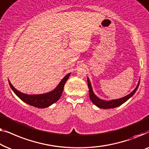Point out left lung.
I'll return each instance as SVG.
<instances>
[{"label":"left lung","instance_id":"left-lung-1","mask_svg":"<svg viewBox=\"0 0 149 149\" xmlns=\"http://www.w3.org/2000/svg\"><path fill=\"white\" fill-rule=\"evenodd\" d=\"M140 80V79H139V81H138V84L136 86V87L135 88V89L134 90V91L132 92L131 93H130L129 95L123 96V97H122V98H117V99H113V100H104L101 99V98H98V96H96L95 93H94L93 87H92V85L91 83V81H90L89 77H87L88 86V88H89L90 98H91V101L93 102V104H95V105L96 107H98V108L113 109V108L117 107L120 106L121 104L124 103L125 102H126L130 98H131L132 96L134 95L135 93L137 91L138 86H139Z\"/></svg>","mask_w":149,"mask_h":149}]
</instances>
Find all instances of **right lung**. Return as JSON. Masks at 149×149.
<instances>
[{"mask_svg": "<svg viewBox=\"0 0 149 149\" xmlns=\"http://www.w3.org/2000/svg\"><path fill=\"white\" fill-rule=\"evenodd\" d=\"M70 75L71 73L67 74L53 91L47 93L40 94V95H27V94L21 93L15 88H14L9 80V84L13 93L24 102L30 104L31 106L43 109L49 107V106H51V104L56 102L59 99L61 96L63 91L64 86Z\"/></svg>", "mask_w": 149, "mask_h": 149, "instance_id": "obj_1", "label": "right lung"}]
</instances>
